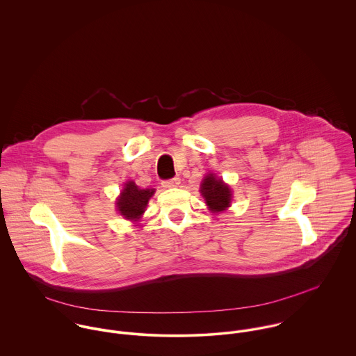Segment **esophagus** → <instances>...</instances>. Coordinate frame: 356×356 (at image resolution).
I'll return each mask as SVG.
<instances>
[{
    "label": "esophagus",
    "mask_w": 356,
    "mask_h": 356,
    "mask_svg": "<svg viewBox=\"0 0 356 356\" xmlns=\"http://www.w3.org/2000/svg\"><path fill=\"white\" fill-rule=\"evenodd\" d=\"M179 184H181V179L175 177V178H171V179L164 181V182H163V186H164V188H177Z\"/></svg>",
    "instance_id": "1"
}]
</instances>
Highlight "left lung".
Here are the masks:
<instances>
[{"mask_svg": "<svg viewBox=\"0 0 356 356\" xmlns=\"http://www.w3.org/2000/svg\"><path fill=\"white\" fill-rule=\"evenodd\" d=\"M200 192L205 199L207 205L215 212L223 211L230 205V200H232L230 188L225 185L222 179H216L212 174L204 178Z\"/></svg>", "mask_w": 356, "mask_h": 356, "instance_id": "1", "label": "left lung"}]
</instances>
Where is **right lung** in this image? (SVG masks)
I'll return each instance as SVG.
<instances>
[{
    "mask_svg": "<svg viewBox=\"0 0 356 356\" xmlns=\"http://www.w3.org/2000/svg\"><path fill=\"white\" fill-rule=\"evenodd\" d=\"M153 192V189H140L133 181H129L116 203L120 215L126 219H138L143 215L148 200L152 197Z\"/></svg>",
    "mask_w": 356,
    "mask_h": 356,
    "instance_id": "add662e5",
    "label": "right lung"
}]
</instances>
